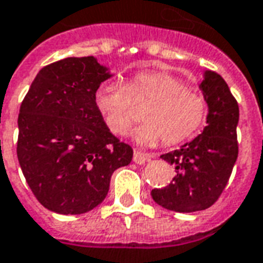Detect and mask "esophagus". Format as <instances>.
<instances>
[{"instance_id": "34e87169", "label": "esophagus", "mask_w": 263, "mask_h": 263, "mask_svg": "<svg viewBox=\"0 0 263 263\" xmlns=\"http://www.w3.org/2000/svg\"><path fill=\"white\" fill-rule=\"evenodd\" d=\"M154 158V155L151 154H145V152H139V151H135L134 152V162L137 165H143L145 162H148Z\"/></svg>"}]
</instances>
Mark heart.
Segmentation results:
<instances>
[{
    "label": "heart",
    "instance_id": "heart-1",
    "mask_svg": "<svg viewBox=\"0 0 263 263\" xmlns=\"http://www.w3.org/2000/svg\"><path fill=\"white\" fill-rule=\"evenodd\" d=\"M134 103H148L142 125L134 132L139 143H155L162 138L167 146L186 141L201 128L207 103L200 92L187 88L186 83L169 71H139L122 84L117 80L100 83L94 91L98 114L111 134L122 137L137 117Z\"/></svg>",
    "mask_w": 263,
    "mask_h": 263
}]
</instances>
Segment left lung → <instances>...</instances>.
<instances>
[{
	"mask_svg": "<svg viewBox=\"0 0 263 263\" xmlns=\"http://www.w3.org/2000/svg\"><path fill=\"white\" fill-rule=\"evenodd\" d=\"M207 103L203 132L176 151L160 158L175 166L173 182L154 189L155 203L176 213H194L211 207L226 189L238 158L239 108L230 87L218 73L205 70L198 84Z\"/></svg>",
	"mask_w": 263,
	"mask_h": 263,
	"instance_id": "1",
	"label": "left lung"
}]
</instances>
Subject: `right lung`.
<instances>
[{"mask_svg": "<svg viewBox=\"0 0 263 263\" xmlns=\"http://www.w3.org/2000/svg\"><path fill=\"white\" fill-rule=\"evenodd\" d=\"M112 77L94 56L45 66L21 104L16 155L32 193L58 214H83L103 201L111 175L134 151L107 129L94 104Z\"/></svg>", "mask_w": 263, "mask_h": 263, "instance_id": "right-lung-1", "label": "right lung"}]
</instances>
